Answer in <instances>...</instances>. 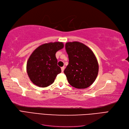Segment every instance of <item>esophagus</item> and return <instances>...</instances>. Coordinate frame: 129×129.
I'll return each instance as SVG.
<instances>
[{"label":"esophagus","instance_id":"34e87169","mask_svg":"<svg viewBox=\"0 0 129 129\" xmlns=\"http://www.w3.org/2000/svg\"><path fill=\"white\" fill-rule=\"evenodd\" d=\"M64 70V67H61V71H62V73L63 72Z\"/></svg>","mask_w":129,"mask_h":129}]
</instances>
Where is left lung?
I'll list each match as a JSON object with an SVG mask.
<instances>
[{
  "label": "left lung",
  "mask_w": 129,
  "mask_h": 129,
  "mask_svg": "<svg viewBox=\"0 0 129 129\" xmlns=\"http://www.w3.org/2000/svg\"><path fill=\"white\" fill-rule=\"evenodd\" d=\"M69 63L64 73L69 83L77 89L87 88L94 82L99 73V63L94 53L82 43L66 44Z\"/></svg>",
  "instance_id": "1"
}]
</instances>
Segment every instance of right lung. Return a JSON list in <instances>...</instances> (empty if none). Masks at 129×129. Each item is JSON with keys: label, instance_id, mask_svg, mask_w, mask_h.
<instances>
[{"label": "right lung", "instance_id": "obj_1", "mask_svg": "<svg viewBox=\"0 0 129 129\" xmlns=\"http://www.w3.org/2000/svg\"><path fill=\"white\" fill-rule=\"evenodd\" d=\"M62 42H49L35 49L27 62L26 70L30 80L39 87L52 84L61 69L57 66L56 53L63 48Z\"/></svg>", "mask_w": 129, "mask_h": 129}]
</instances>
